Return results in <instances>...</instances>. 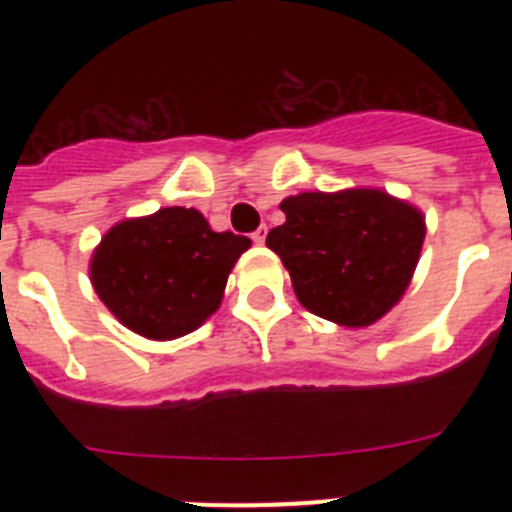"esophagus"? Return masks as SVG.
I'll use <instances>...</instances> for the list:
<instances>
[{
  "label": "esophagus",
  "mask_w": 512,
  "mask_h": 512,
  "mask_svg": "<svg viewBox=\"0 0 512 512\" xmlns=\"http://www.w3.org/2000/svg\"><path fill=\"white\" fill-rule=\"evenodd\" d=\"M266 233H269V228H266V225H261V228H256V230H253V233H251V241L256 243V246H264Z\"/></svg>",
  "instance_id": "obj_1"
}]
</instances>
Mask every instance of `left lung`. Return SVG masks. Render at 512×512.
I'll return each instance as SVG.
<instances>
[{
	"label": "left lung",
	"mask_w": 512,
	"mask_h": 512,
	"mask_svg": "<svg viewBox=\"0 0 512 512\" xmlns=\"http://www.w3.org/2000/svg\"><path fill=\"white\" fill-rule=\"evenodd\" d=\"M266 246L279 253L302 305L346 328L372 325L408 289L425 238L415 207L379 189L302 192Z\"/></svg>",
	"instance_id": "8db88e82"
}]
</instances>
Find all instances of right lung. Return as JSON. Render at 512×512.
I'll return each instance as SVG.
<instances>
[{
    "instance_id": "right-lung-1",
    "label": "right lung",
    "mask_w": 512,
    "mask_h": 512,
    "mask_svg": "<svg viewBox=\"0 0 512 512\" xmlns=\"http://www.w3.org/2000/svg\"><path fill=\"white\" fill-rule=\"evenodd\" d=\"M246 235L215 233L194 207L117 223L94 251L92 284L122 325L156 341L200 328L220 307Z\"/></svg>"
}]
</instances>
